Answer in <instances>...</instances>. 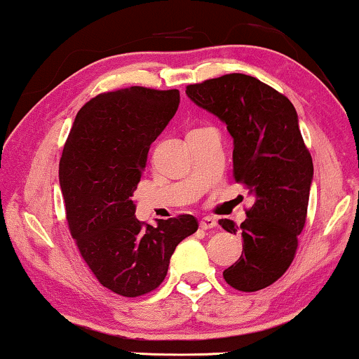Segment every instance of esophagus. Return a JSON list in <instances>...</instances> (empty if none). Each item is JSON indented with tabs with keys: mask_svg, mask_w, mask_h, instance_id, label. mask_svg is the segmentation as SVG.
Returning a JSON list of instances; mask_svg holds the SVG:
<instances>
[{
	"mask_svg": "<svg viewBox=\"0 0 359 359\" xmlns=\"http://www.w3.org/2000/svg\"><path fill=\"white\" fill-rule=\"evenodd\" d=\"M199 227L203 229V230H209V229H215L217 227V220H215L214 217H204V219H201V222H199Z\"/></svg>",
	"mask_w": 359,
	"mask_h": 359,
	"instance_id": "obj_1",
	"label": "esophagus"
}]
</instances>
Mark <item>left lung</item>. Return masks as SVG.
Listing matches in <instances>:
<instances>
[{"mask_svg":"<svg viewBox=\"0 0 359 359\" xmlns=\"http://www.w3.org/2000/svg\"><path fill=\"white\" fill-rule=\"evenodd\" d=\"M196 106L219 117L233 139V176L255 198L238 230L243 252L224 271L230 286L243 292L268 287L286 273L306 224L313 180L312 156L304 144L292 102L281 93L243 73H230L186 88Z\"/></svg>","mask_w":359,"mask_h":359,"instance_id":"8db88e82","label":"left lung"}]
</instances>
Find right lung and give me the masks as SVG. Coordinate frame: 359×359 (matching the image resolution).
Listing matches in <instances>:
<instances>
[{"label":"right lung","instance_id":"add662e5","mask_svg":"<svg viewBox=\"0 0 359 359\" xmlns=\"http://www.w3.org/2000/svg\"><path fill=\"white\" fill-rule=\"evenodd\" d=\"M178 106V90L102 93L78 111L63 147L58 180L72 237L97 281L119 296L158 287L175 248L198 230L189 214L144 225L132 201L151 142Z\"/></svg>","mask_w":359,"mask_h":359}]
</instances>
